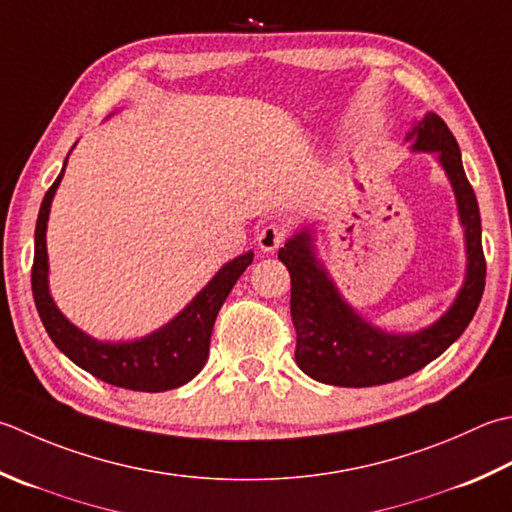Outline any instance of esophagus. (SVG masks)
<instances>
[{"label":"esophagus","instance_id":"34e87169","mask_svg":"<svg viewBox=\"0 0 512 512\" xmlns=\"http://www.w3.org/2000/svg\"><path fill=\"white\" fill-rule=\"evenodd\" d=\"M286 228L279 226V224H268L262 230H259L257 235V244L259 248L264 250V253H270V250H275L286 242Z\"/></svg>","mask_w":512,"mask_h":512}]
</instances>
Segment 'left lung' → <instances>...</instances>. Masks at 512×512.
Instances as JSON below:
<instances>
[{
	"mask_svg": "<svg viewBox=\"0 0 512 512\" xmlns=\"http://www.w3.org/2000/svg\"><path fill=\"white\" fill-rule=\"evenodd\" d=\"M413 150L437 153L457 199L466 237V277L457 299L433 326L417 333H386L359 317L339 295L315 255L308 230L288 239L279 259L290 273V315L297 330L295 362L308 377L330 386L364 388L408 377L433 362L464 333L482 302L486 259L475 190L464 173L462 153L446 122L428 113L406 135Z\"/></svg>",
	"mask_w": 512,
	"mask_h": 512,
	"instance_id": "8db88e82",
	"label": "left lung"
}]
</instances>
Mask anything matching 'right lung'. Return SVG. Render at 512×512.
Instances as JSON below:
<instances>
[{
    "instance_id": "1",
    "label": "right lung",
    "mask_w": 512,
    "mask_h": 512,
    "mask_svg": "<svg viewBox=\"0 0 512 512\" xmlns=\"http://www.w3.org/2000/svg\"><path fill=\"white\" fill-rule=\"evenodd\" d=\"M64 168L53 186L48 188L42 208H39L35 226V262L33 273H30L35 306L48 337L70 362L106 384L139 390V393H162V390L184 386L204 368L219 308L226 302L237 279L253 264V253L248 250L222 266V270L199 290L193 302L155 333L133 339V342H99L59 313L48 290L46 226L50 204H53L55 190L64 177Z\"/></svg>"
}]
</instances>
